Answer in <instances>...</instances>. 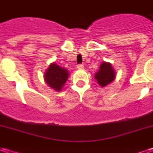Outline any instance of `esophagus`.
I'll use <instances>...</instances> for the list:
<instances>
[{"label": "esophagus", "instance_id": "obj_1", "mask_svg": "<svg viewBox=\"0 0 153 153\" xmlns=\"http://www.w3.org/2000/svg\"><path fill=\"white\" fill-rule=\"evenodd\" d=\"M77 68H78L79 70H82V69H83V68H84V66H83V65H78Z\"/></svg>", "mask_w": 153, "mask_h": 153}]
</instances>
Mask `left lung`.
Returning <instances> with one entry per match:
<instances>
[{
  "label": "left lung",
  "mask_w": 153,
  "mask_h": 153,
  "mask_svg": "<svg viewBox=\"0 0 153 153\" xmlns=\"http://www.w3.org/2000/svg\"><path fill=\"white\" fill-rule=\"evenodd\" d=\"M95 79L100 86L106 87L115 79V72L111 63L102 62L98 71L95 73Z\"/></svg>",
  "instance_id": "1"
}]
</instances>
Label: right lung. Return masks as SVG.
<instances>
[{
  "label": "right lung",
  "instance_id": "add662e5",
  "mask_svg": "<svg viewBox=\"0 0 153 153\" xmlns=\"http://www.w3.org/2000/svg\"><path fill=\"white\" fill-rule=\"evenodd\" d=\"M43 77L48 86L56 92H60L68 79L69 72L65 68H62L56 63H51L45 71Z\"/></svg>",
  "mask_w": 153,
  "mask_h": 153
}]
</instances>
